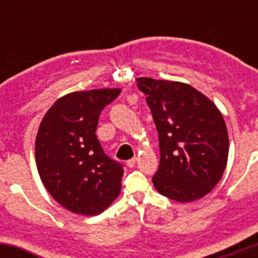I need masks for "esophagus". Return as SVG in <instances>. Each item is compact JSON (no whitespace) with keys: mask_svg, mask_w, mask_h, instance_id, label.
Segmentation results:
<instances>
[{"mask_svg":"<svg viewBox=\"0 0 258 258\" xmlns=\"http://www.w3.org/2000/svg\"><path fill=\"white\" fill-rule=\"evenodd\" d=\"M136 162H137V158H136V157H134V158H131V160L127 161L126 165L128 166L130 168H132V167H135V166H136Z\"/></svg>","mask_w":258,"mask_h":258,"instance_id":"esophagus-1","label":"esophagus"}]
</instances>
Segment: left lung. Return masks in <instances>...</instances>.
<instances>
[{"label": "left lung", "mask_w": 258, "mask_h": 258, "mask_svg": "<svg viewBox=\"0 0 258 258\" xmlns=\"http://www.w3.org/2000/svg\"><path fill=\"white\" fill-rule=\"evenodd\" d=\"M160 142V166L152 177L162 196L192 202L210 194L228 157L225 119L215 103L187 83L137 79Z\"/></svg>", "instance_id": "8db88e82"}]
</instances>
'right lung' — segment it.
I'll use <instances>...</instances> for the list:
<instances>
[{"label":"right lung","mask_w":258,"mask_h":258,"mask_svg":"<svg viewBox=\"0 0 258 258\" xmlns=\"http://www.w3.org/2000/svg\"><path fill=\"white\" fill-rule=\"evenodd\" d=\"M119 88L71 92L43 116L36 136L38 175L48 194L77 215L96 216L121 192L122 165L103 152L96 128Z\"/></svg>","instance_id":"add662e5"}]
</instances>
